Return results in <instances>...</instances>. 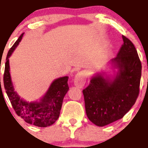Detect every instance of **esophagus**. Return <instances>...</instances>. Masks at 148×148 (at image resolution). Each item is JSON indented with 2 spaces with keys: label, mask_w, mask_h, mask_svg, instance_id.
Instances as JSON below:
<instances>
[{
  "label": "esophagus",
  "mask_w": 148,
  "mask_h": 148,
  "mask_svg": "<svg viewBox=\"0 0 148 148\" xmlns=\"http://www.w3.org/2000/svg\"><path fill=\"white\" fill-rule=\"evenodd\" d=\"M86 79H87V75L84 71H79L75 75L74 79V85L79 88H82L86 83Z\"/></svg>",
  "instance_id": "1"
}]
</instances>
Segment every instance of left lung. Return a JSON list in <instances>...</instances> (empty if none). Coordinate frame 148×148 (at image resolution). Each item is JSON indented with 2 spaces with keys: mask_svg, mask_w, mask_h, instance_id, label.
I'll return each mask as SVG.
<instances>
[{
  "mask_svg": "<svg viewBox=\"0 0 148 148\" xmlns=\"http://www.w3.org/2000/svg\"><path fill=\"white\" fill-rule=\"evenodd\" d=\"M122 38L124 44L117 56L108 64L112 74L95 73L82 91L87 117L98 127L123 118L138 97L141 62L132 42Z\"/></svg>",
  "mask_w": 148,
  "mask_h": 148,
  "instance_id": "8db88e82",
  "label": "left lung"
}]
</instances>
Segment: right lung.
Here are the masks:
<instances>
[{"instance_id": "add662e5", "label": "right lung", "mask_w": 148, "mask_h": 148, "mask_svg": "<svg viewBox=\"0 0 148 148\" xmlns=\"http://www.w3.org/2000/svg\"><path fill=\"white\" fill-rule=\"evenodd\" d=\"M24 34L22 33L20 35L7 54L3 75L4 87L17 115L21 116L28 124L39 127H49L53 124L59 117L63 100L69 90V77L66 76L54 79L39 101H27L20 97L14 89L11 80L9 58L21 42Z\"/></svg>"}]
</instances>
